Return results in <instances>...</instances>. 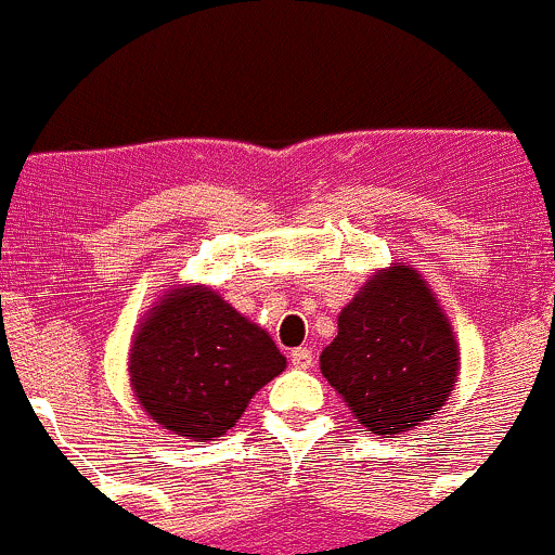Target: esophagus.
Wrapping results in <instances>:
<instances>
[{
    "instance_id": "1",
    "label": "esophagus",
    "mask_w": 555,
    "mask_h": 555,
    "mask_svg": "<svg viewBox=\"0 0 555 555\" xmlns=\"http://www.w3.org/2000/svg\"><path fill=\"white\" fill-rule=\"evenodd\" d=\"M291 364H294L296 370H310V366L315 364V356H312L310 348H296L291 350Z\"/></svg>"
}]
</instances>
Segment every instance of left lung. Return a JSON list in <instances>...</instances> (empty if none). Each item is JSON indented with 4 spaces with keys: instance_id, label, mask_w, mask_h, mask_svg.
<instances>
[{
    "instance_id": "1",
    "label": "left lung",
    "mask_w": 555,
    "mask_h": 555,
    "mask_svg": "<svg viewBox=\"0 0 555 555\" xmlns=\"http://www.w3.org/2000/svg\"><path fill=\"white\" fill-rule=\"evenodd\" d=\"M321 372L370 435H402L448 402L459 343L413 267L377 270L343 307Z\"/></svg>"
}]
</instances>
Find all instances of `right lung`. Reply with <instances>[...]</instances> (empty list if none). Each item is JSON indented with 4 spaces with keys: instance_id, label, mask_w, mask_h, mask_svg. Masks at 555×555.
<instances>
[{
    "instance_id": "1",
    "label": "right lung",
    "mask_w": 555,
    "mask_h": 555,
    "mask_svg": "<svg viewBox=\"0 0 555 555\" xmlns=\"http://www.w3.org/2000/svg\"><path fill=\"white\" fill-rule=\"evenodd\" d=\"M285 356L261 326L207 285L169 288L142 318L129 353L137 402L162 429L205 442L227 435Z\"/></svg>"
}]
</instances>
